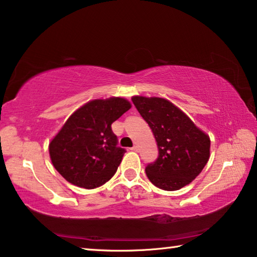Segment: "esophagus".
Instances as JSON below:
<instances>
[{
    "instance_id": "34e87169",
    "label": "esophagus",
    "mask_w": 257,
    "mask_h": 257,
    "mask_svg": "<svg viewBox=\"0 0 257 257\" xmlns=\"http://www.w3.org/2000/svg\"><path fill=\"white\" fill-rule=\"evenodd\" d=\"M130 150H132V151H134V152H137L138 151V147L136 146V145H134L133 147H132V149H130Z\"/></svg>"
}]
</instances>
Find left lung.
<instances>
[{
    "label": "left lung",
    "instance_id": "obj_1",
    "mask_svg": "<svg viewBox=\"0 0 257 257\" xmlns=\"http://www.w3.org/2000/svg\"><path fill=\"white\" fill-rule=\"evenodd\" d=\"M133 103L153 132L159 149L146 176L163 190H178L193 181L210 158V138L171 102L134 96Z\"/></svg>",
    "mask_w": 257,
    "mask_h": 257
}]
</instances>
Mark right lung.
Wrapping results in <instances>:
<instances>
[{
	"mask_svg": "<svg viewBox=\"0 0 257 257\" xmlns=\"http://www.w3.org/2000/svg\"><path fill=\"white\" fill-rule=\"evenodd\" d=\"M121 97L95 99L73 113L50 144V156L61 176L72 185L93 189L118 170L124 149L111 124L130 108Z\"/></svg>",
	"mask_w": 257,
	"mask_h": 257,
	"instance_id": "obj_1",
	"label": "right lung"
}]
</instances>
